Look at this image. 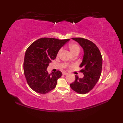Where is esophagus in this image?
<instances>
[{
	"label": "esophagus",
	"mask_w": 123,
	"mask_h": 123,
	"mask_svg": "<svg viewBox=\"0 0 123 123\" xmlns=\"http://www.w3.org/2000/svg\"><path fill=\"white\" fill-rule=\"evenodd\" d=\"M62 74H63V75H67V74H68V73H67L66 72H62Z\"/></svg>",
	"instance_id": "obj_1"
}]
</instances>
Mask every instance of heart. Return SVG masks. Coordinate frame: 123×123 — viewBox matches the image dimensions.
Returning a JSON list of instances; mask_svg holds the SVG:
<instances>
[{"instance_id": "obj_1", "label": "heart", "mask_w": 123, "mask_h": 123, "mask_svg": "<svg viewBox=\"0 0 123 123\" xmlns=\"http://www.w3.org/2000/svg\"><path fill=\"white\" fill-rule=\"evenodd\" d=\"M68 48H69L70 51L71 52V53H72V54L74 55V54H78L80 52V46L77 43H71V44H70L69 45ZM62 51V49H60L59 50L57 51V54H56V56L57 57L60 56ZM63 66L64 67H66L67 66V65L66 64H64L63 65Z\"/></svg>"}]
</instances>
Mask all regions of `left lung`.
Returning a JSON list of instances; mask_svg holds the SVG:
<instances>
[{
  "label": "left lung",
  "instance_id": "obj_1",
  "mask_svg": "<svg viewBox=\"0 0 123 123\" xmlns=\"http://www.w3.org/2000/svg\"><path fill=\"white\" fill-rule=\"evenodd\" d=\"M80 44L83 49V57L80 67L84 76L79 78L75 75V81L70 84L73 90L80 94H86L95 87L100 78L103 58L98 47L92 42L81 37L72 38Z\"/></svg>",
  "mask_w": 123,
  "mask_h": 123
}]
</instances>
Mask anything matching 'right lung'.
Returning a JSON list of instances; mask_svg holds the SVG:
<instances>
[{
    "mask_svg": "<svg viewBox=\"0 0 123 123\" xmlns=\"http://www.w3.org/2000/svg\"><path fill=\"white\" fill-rule=\"evenodd\" d=\"M69 39L41 38L31 44L26 51L24 72L28 86L35 92L45 94L55 88L62 72L49 74L47 68L56 58L57 52Z\"/></svg>",
    "mask_w": 123,
    "mask_h": 123,
    "instance_id": "right-lung-1",
    "label": "right lung"
}]
</instances>
